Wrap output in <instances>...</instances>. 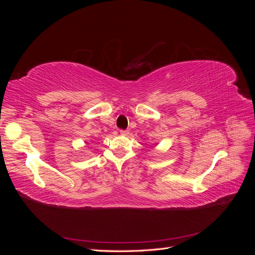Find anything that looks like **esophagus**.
<instances>
[{
  "instance_id": "obj_1",
  "label": "esophagus",
  "mask_w": 255,
  "mask_h": 255,
  "mask_svg": "<svg viewBox=\"0 0 255 255\" xmlns=\"http://www.w3.org/2000/svg\"><path fill=\"white\" fill-rule=\"evenodd\" d=\"M120 134L122 135V136H128L129 133H128V130H120Z\"/></svg>"
}]
</instances>
